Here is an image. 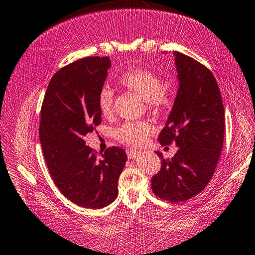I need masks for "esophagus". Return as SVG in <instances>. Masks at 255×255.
I'll return each instance as SVG.
<instances>
[{
	"label": "esophagus",
	"instance_id": "esophagus-1",
	"mask_svg": "<svg viewBox=\"0 0 255 255\" xmlns=\"http://www.w3.org/2000/svg\"><path fill=\"white\" fill-rule=\"evenodd\" d=\"M127 154H128V157L130 159H134L136 156L139 155V151L138 150H134V149H128L127 150Z\"/></svg>",
	"mask_w": 255,
	"mask_h": 255
}]
</instances>
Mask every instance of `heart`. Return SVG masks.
<instances>
[{"label":"heart","mask_w":255,"mask_h":255,"mask_svg":"<svg viewBox=\"0 0 255 255\" xmlns=\"http://www.w3.org/2000/svg\"><path fill=\"white\" fill-rule=\"evenodd\" d=\"M119 83L141 99L144 100L146 107L151 114L164 115L173 106V96L157 74L148 69L133 68L119 76ZM114 91L109 88H103L98 95V107L104 116L113 114L114 108ZM152 128L149 123L125 122L115 128L114 135L120 142L131 147H139L146 142L151 134Z\"/></svg>","instance_id":"obj_1"}]
</instances>
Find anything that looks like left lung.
I'll use <instances>...</instances> for the list:
<instances>
[{"label": "left lung", "instance_id": "8db88e82", "mask_svg": "<svg viewBox=\"0 0 255 255\" xmlns=\"http://www.w3.org/2000/svg\"><path fill=\"white\" fill-rule=\"evenodd\" d=\"M179 90L158 141L175 143L178 151L162 159L151 189L164 201L185 202L205 189L220 158L225 138V109L213 74L201 62L174 52Z\"/></svg>", "mask_w": 255, "mask_h": 255}]
</instances>
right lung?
<instances>
[{"label":"right lung","instance_id":"1","mask_svg":"<svg viewBox=\"0 0 255 255\" xmlns=\"http://www.w3.org/2000/svg\"><path fill=\"white\" fill-rule=\"evenodd\" d=\"M108 57H85L54 74L41 108L40 141L54 185L74 204L103 209L119 195V178L127 162L120 147L101 157L85 136L101 122L98 95L104 87Z\"/></svg>","mask_w":255,"mask_h":255}]
</instances>
